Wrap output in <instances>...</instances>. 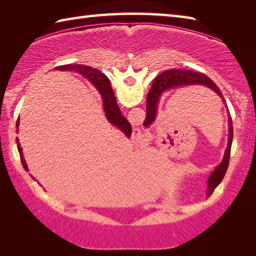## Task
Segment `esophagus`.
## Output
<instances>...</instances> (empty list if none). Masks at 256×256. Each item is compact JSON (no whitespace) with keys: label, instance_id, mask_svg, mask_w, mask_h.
<instances>
[{"label":"esophagus","instance_id":"34e87169","mask_svg":"<svg viewBox=\"0 0 256 256\" xmlns=\"http://www.w3.org/2000/svg\"><path fill=\"white\" fill-rule=\"evenodd\" d=\"M132 136H133L134 140H136V141H142V140H144V138H146L144 134L141 132V130L138 128H133Z\"/></svg>","mask_w":256,"mask_h":256}]
</instances>
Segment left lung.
Segmentation results:
<instances>
[{
  "mask_svg": "<svg viewBox=\"0 0 256 256\" xmlns=\"http://www.w3.org/2000/svg\"><path fill=\"white\" fill-rule=\"evenodd\" d=\"M194 84L204 86L206 88L211 89L212 92H214L220 98L222 99L224 105L227 106L226 100H224L220 89L216 86V84L210 79L209 76L203 74V73L196 72L192 70H167L156 78L154 81L152 82V86H151L150 88L148 97H146V115L144 122V126L148 128L154 122L156 118H157V106H158L159 99L164 92H167V90H170V89H177V88H182V86H194ZM228 125H229V130H228L227 148H226V151H224L222 162H220L219 166L216 167V170L212 172L209 180H208V186H209L208 196H210L211 194L214 193V190L216 186L222 183L224 176L227 172V168L229 164V158H230V149H232V134H234L232 120L230 115H229Z\"/></svg>",
  "mask_w": 256,
  "mask_h": 256,
  "instance_id": "obj_1",
  "label": "left lung"
}]
</instances>
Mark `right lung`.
Here are the masks:
<instances>
[{"label":"right lung","mask_w":256,"mask_h":256,"mask_svg":"<svg viewBox=\"0 0 256 256\" xmlns=\"http://www.w3.org/2000/svg\"><path fill=\"white\" fill-rule=\"evenodd\" d=\"M56 70L76 71V72H79L80 74L84 76L86 79L96 86L99 94H100L104 102V110H105L107 120H110V124L115 125L116 128L122 130V131L125 133V136H131V133H132L131 124L128 122V120L125 118L122 115V112H120L118 102H116L114 92H112L110 86V82L105 74H102V72H99L98 70H96V68H92L86 66H82V64H66V66H58L56 68ZM18 126H19V118L16 120V128ZM16 144H18L21 164H22L24 170H28L27 164H26V160L22 156V148L20 146L18 138H16Z\"/></svg>","instance_id":"1"}]
</instances>
